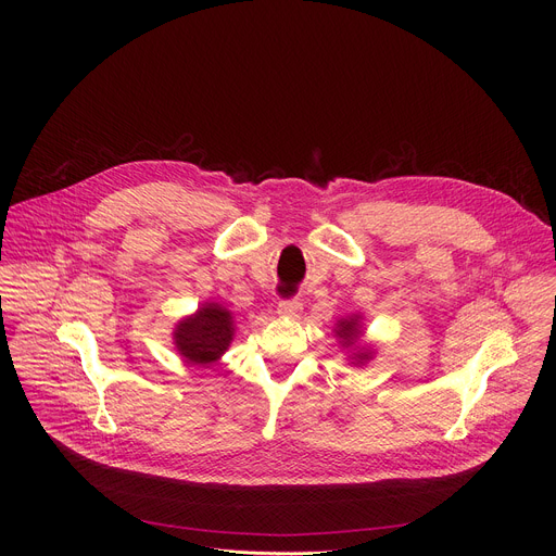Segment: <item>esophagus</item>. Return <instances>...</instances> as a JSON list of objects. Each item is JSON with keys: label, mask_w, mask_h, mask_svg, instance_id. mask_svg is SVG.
Listing matches in <instances>:
<instances>
[{"label": "esophagus", "mask_w": 556, "mask_h": 556, "mask_svg": "<svg viewBox=\"0 0 556 556\" xmlns=\"http://www.w3.org/2000/svg\"><path fill=\"white\" fill-rule=\"evenodd\" d=\"M301 309H303L301 301H296V299H286V301H279V305H277L279 316H286V319H294Z\"/></svg>", "instance_id": "esophagus-1"}]
</instances>
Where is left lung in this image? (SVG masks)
Segmentation results:
<instances>
[{"label": "left lung", "instance_id": "8db88e82", "mask_svg": "<svg viewBox=\"0 0 556 556\" xmlns=\"http://www.w3.org/2000/svg\"><path fill=\"white\" fill-rule=\"evenodd\" d=\"M334 337L339 341V345L345 350L350 365L354 367H363L369 361H374L376 350L371 343H363V314L361 312H352L348 316H339V321L334 324Z\"/></svg>", "mask_w": 556, "mask_h": 556}]
</instances>
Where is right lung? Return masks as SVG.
<instances>
[{
    "instance_id": "add662e5",
    "label": "right lung",
    "mask_w": 556,
    "mask_h": 556,
    "mask_svg": "<svg viewBox=\"0 0 556 556\" xmlns=\"http://www.w3.org/2000/svg\"><path fill=\"white\" fill-rule=\"evenodd\" d=\"M235 330L232 312L217 301H206L176 324L172 337L174 348L185 363L206 367L219 361L230 348Z\"/></svg>"
}]
</instances>
